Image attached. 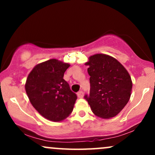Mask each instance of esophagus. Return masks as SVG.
Instances as JSON below:
<instances>
[{
    "label": "esophagus",
    "instance_id": "34e87169",
    "mask_svg": "<svg viewBox=\"0 0 155 155\" xmlns=\"http://www.w3.org/2000/svg\"><path fill=\"white\" fill-rule=\"evenodd\" d=\"M77 96L79 97V98H82L84 97V92L82 91H79L77 93Z\"/></svg>",
    "mask_w": 155,
    "mask_h": 155
}]
</instances>
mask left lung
Wrapping results in <instances>:
<instances>
[{"label": "left lung", "instance_id": "1", "mask_svg": "<svg viewBox=\"0 0 155 155\" xmlns=\"http://www.w3.org/2000/svg\"><path fill=\"white\" fill-rule=\"evenodd\" d=\"M90 76V95H84L97 117L117 116L130 100L133 82L125 68L113 57L96 54L85 63Z\"/></svg>", "mask_w": 155, "mask_h": 155}]
</instances>
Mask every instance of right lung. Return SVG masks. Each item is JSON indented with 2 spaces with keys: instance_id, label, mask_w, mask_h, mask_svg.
Returning <instances> with one entry per match:
<instances>
[{
  "instance_id": "add662e5",
  "label": "right lung",
  "mask_w": 155,
  "mask_h": 155,
  "mask_svg": "<svg viewBox=\"0 0 155 155\" xmlns=\"http://www.w3.org/2000/svg\"><path fill=\"white\" fill-rule=\"evenodd\" d=\"M70 64L50 59L36 65L28 75L25 91L35 109L47 120L61 122L71 114L77 96L63 79Z\"/></svg>"
}]
</instances>
